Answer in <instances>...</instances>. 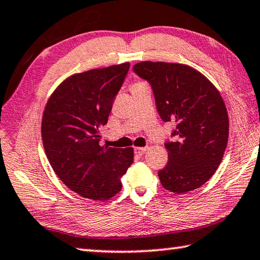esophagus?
<instances>
[{"label": "esophagus", "instance_id": "obj_1", "mask_svg": "<svg viewBox=\"0 0 260 260\" xmlns=\"http://www.w3.org/2000/svg\"><path fill=\"white\" fill-rule=\"evenodd\" d=\"M147 149H148L147 147H136V148H135V153L137 154V155L142 156V155H144L145 153L147 152Z\"/></svg>", "mask_w": 260, "mask_h": 260}]
</instances>
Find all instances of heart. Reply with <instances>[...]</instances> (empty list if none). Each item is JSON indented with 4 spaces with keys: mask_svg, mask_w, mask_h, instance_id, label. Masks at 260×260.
<instances>
[{
    "mask_svg": "<svg viewBox=\"0 0 260 260\" xmlns=\"http://www.w3.org/2000/svg\"><path fill=\"white\" fill-rule=\"evenodd\" d=\"M138 84H142V83H136V84H135V85H138Z\"/></svg>",
    "mask_w": 260,
    "mask_h": 260,
    "instance_id": "1",
    "label": "heart"
}]
</instances>
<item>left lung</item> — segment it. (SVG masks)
Returning a JSON list of instances; mask_svg holds the SVG:
<instances>
[{
	"instance_id": "obj_1",
	"label": "left lung",
	"mask_w": 260,
	"mask_h": 260,
	"mask_svg": "<svg viewBox=\"0 0 260 260\" xmlns=\"http://www.w3.org/2000/svg\"><path fill=\"white\" fill-rule=\"evenodd\" d=\"M134 72L151 85L158 115L175 122L165 146L169 162L158 171L166 189L187 193L206 184L219 167L229 140V115L215 85L181 63L143 61Z\"/></svg>"
}]
</instances>
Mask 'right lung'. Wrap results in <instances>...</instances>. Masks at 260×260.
Instances as JSON below:
<instances>
[{
    "label": "right lung",
    "mask_w": 260,
    "mask_h": 260,
    "mask_svg": "<svg viewBox=\"0 0 260 260\" xmlns=\"http://www.w3.org/2000/svg\"><path fill=\"white\" fill-rule=\"evenodd\" d=\"M130 63L72 75L54 90L42 118L45 154L73 192L104 201L122 188L121 177L134 162V149L100 146V127L108 121L113 100Z\"/></svg>",
    "instance_id": "add662e5"
}]
</instances>
